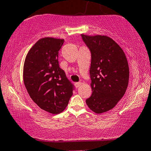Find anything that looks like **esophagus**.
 I'll return each instance as SVG.
<instances>
[{
	"label": "esophagus",
	"instance_id": "1",
	"mask_svg": "<svg viewBox=\"0 0 151 151\" xmlns=\"http://www.w3.org/2000/svg\"><path fill=\"white\" fill-rule=\"evenodd\" d=\"M75 86L76 88H79V87L81 86V82H77V83H75Z\"/></svg>",
	"mask_w": 151,
	"mask_h": 151
}]
</instances>
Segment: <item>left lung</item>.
Instances as JSON below:
<instances>
[{"label": "left lung", "mask_w": 151, "mask_h": 151, "mask_svg": "<svg viewBox=\"0 0 151 151\" xmlns=\"http://www.w3.org/2000/svg\"><path fill=\"white\" fill-rule=\"evenodd\" d=\"M82 39L91 52L90 69L92 94L86 104L92 111L102 114L115 107L126 92L129 68L123 50L106 35H87Z\"/></svg>", "instance_id": "8db88e82"}]
</instances>
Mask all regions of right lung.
Returning <instances> with one entry per match:
<instances>
[{
	"label": "right lung",
	"mask_w": 151,
	"mask_h": 151,
	"mask_svg": "<svg viewBox=\"0 0 151 151\" xmlns=\"http://www.w3.org/2000/svg\"><path fill=\"white\" fill-rule=\"evenodd\" d=\"M64 40L44 37L29 50L23 68V79L31 99L52 114L62 112L73 95L74 86L59 68V50Z\"/></svg>",
	"instance_id": "add662e5"
}]
</instances>
